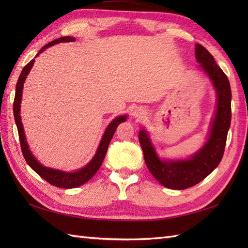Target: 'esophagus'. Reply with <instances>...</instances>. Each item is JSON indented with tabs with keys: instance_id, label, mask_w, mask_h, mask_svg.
Here are the masks:
<instances>
[{
	"instance_id": "1",
	"label": "esophagus",
	"mask_w": 248,
	"mask_h": 248,
	"mask_svg": "<svg viewBox=\"0 0 248 248\" xmlns=\"http://www.w3.org/2000/svg\"><path fill=\"white\" fill-rule=\"evenodd\" d=\"M141 114H143V113H141L140 109H135V112L133 113V115L135 116V117H140Z\"/></svg>"
}]
</instances>
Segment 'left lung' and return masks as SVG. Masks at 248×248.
I'll list each match as a JSON object with an SVG mask.
<instances>
[{"label":"left lung","mask_w":248,"mask_h":248,"mask_svg":"<svg viewBox=\"0 0 248 248\" xmlns=\"http://www.w3.org/2000/svg\"><path fill=\"white\" fill-rule=\"evenodd\" d=\"M195 56L202 69L211 80L217 94V108L207 143L187 160L164 161L157 156L146 131L143 129L139 133L140 144L149 171L162 186L172 189L191 187L202 181L217 167L222 161L230 128L231 89L228 78L215 62L211 53L202 45H196Z\"/></svg>","instance_id":"obj_1"}]
</instances>
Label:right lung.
I'll use <instances>...</instances> for the list:
<instances>
[{
  "mask_svg": "<svg viewBox=\"0 0 248 248\" xmlns=\"http://www.w3.org/2000/svg\"><path fill=\"white\" fill-rule=\"evenodd\" d=\"M75 40L76 39L70 36L61 37V38L51 41V43H49L48 45L43 46L36 56H38L40 53H43L46 49H48L51 46H54L61 43H70V41H75ZM34 62L35 60H31L29 64L23 68L18 78L17 86H16V94H15V101H14V117H15L16 124H17V128H18L21 150H22V154L26 163L31 166V170H34L41 178H44L46 182H49L50 184H52V186H57V187H62V188H73V187L81 186L82 184L86 183L88 180H91V179L94 176V173L98 171V170L100 168V166H101L102 162L104 160L105 155H107L109 141L112 140L116 129H117V127L121 123H124V121L127 120V116H118V117H116L112 123L108 124V127L107 128V130H105V132L102 136L101 141H100V145L98 147L96 155H94V156L93 157V160L89 162L86 166L81 168V170L73 172H66V171L53 170V168H49L41 165L40 163L35 159V156L31 155V150L29 149L28 143H26V140H25L23 125H22V123H21V116H20V103H21V99H22L23 84L26 77L29 75L30 70L34 65Z\"/></svg>",
  "mask_w": 248,
  "mask_h": 248,
  "instance_id": "obj_1",
  "label": "right lung"
}]
</instances>
